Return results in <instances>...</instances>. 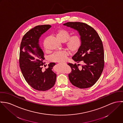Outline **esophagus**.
Returning <instances> with one entry per match:
<instances>
[{
    "label": "esophagus",
    "instance_id": "34e87169",
    "mask_svg": "<svg viewBox=\"0 0 123 123\" xmlns=\"http://www.w3.org/2000/svg\"><path fill=\"white\" fill-rule=\"evenodd\" d=\"M63 64H65V63H62Z\"/></svg>",
    "mask_w": 123,
    "mask_h": 123
}]
</instances>
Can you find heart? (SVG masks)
<instances>
[{"label": "heart", "mask_w": 123, "mask_h": 123, "mask_svg": "<svg viewBox=\"0 0 123 123\" xmlns=\"http://www.w3.org/2000/svg\"><path fill=\"white\" fill-rule=\"evenodd\" d=\"M56 35L59 40L62 42H66V46L71 53L78 51L82 44V39L78 35H74L70 37V33L65 29H60L56 32ZM45 46V45H44ZM68 55L66 51H61L54 53L50 57L51 61L53 62H64Z\"/></svg>", "instance_id": "heart-1"}]
</instances>
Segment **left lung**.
Here are the masks:
<instances>
[{
  "label": "left lung",
  "instance_id": "left-lung-1",
  "mask_svg": "<svg viewBox=\"0 0 123 123\" xmlns=\"http://www.w3.org/2000/svg\"><path fill=\"white\" fill-rule=\"evenodd\" d=\"M64 25L77 30L82 39L80 48L72 57L80 64L69 63L71 72L69 79L71 84L80 88L92 86L99 79L104 66V53L102 41L96 30L87 24L81 22H68Z\"/></svg>",
  "mask_w": 123,
  "mask_h": 123
}]
</instances>
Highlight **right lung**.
Listing matches in <instances>:
<instances>
[{
  "label": "right lung",
  "instance_id": "1",
  "mask_svg": "<svg viewBox=\"0 0 123 123\" xmlns=\"http://www.w3.org/2000/svg\"><path fill=\"white\" fill-rule=\"evenodd\" d=\"M50 27L49 25L36 26L24 35L20 45L19 65L22 74L28 84L39 91L51 88L56 80L52 70L55 63H49L47 69H43L46 66L44 53L39 44L40 36Z\"/></svg>",
  "mask_w": 123,
  "mask_h": 123
}]
</instances>
